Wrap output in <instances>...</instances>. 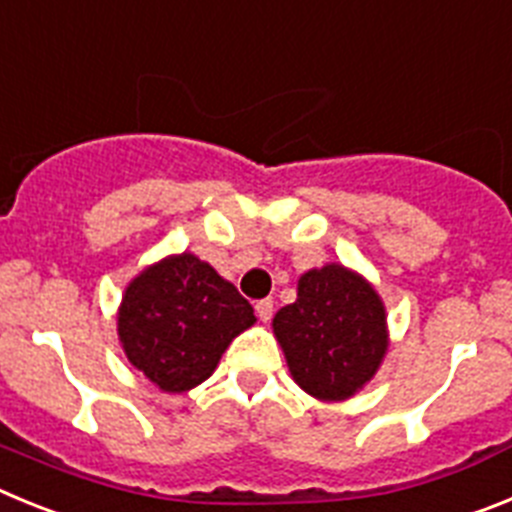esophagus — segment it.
Returning a JSON list of instances; mask_svg holds the SVG:
<instances>
[{
    "label": "esophagus",
    "mask_w": 512,
    "mask_h": 512,
    "mask_svg": "<svg viewBox=\"0 0 512 512\" xmlns=\"http://www.w3.org/2000/svg\"><path fill=\"white\" fill-rule=\"evenodd\" d=\"M255 311H257V316H260V321H265L267 324V321L273 319V311H275L273 298H262V301H257Z\"/></svg>",
    "instance_id": "obj_1"
}]
</instances>
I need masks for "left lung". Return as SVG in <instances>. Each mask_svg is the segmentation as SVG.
<instances>
[{
	"label": "left lung",
	"mask_w": 512,
	"mask_h": 512,
	"mask_svg": "<svg viewBox=\"0 0 512 512\" xmlns=\"http://www.w3.org/2000/svg\"><path fill=\"white\" fill-rule=\"evenodd\" d=\"M273 329L293 380L321 400L357 393L388 349L380 298L342 265L308 270L296 303L275 313Z\"/></svg>",
	"instance_id": "obj_1"
}]
</instances>
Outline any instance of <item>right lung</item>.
Listing matches in <instances>:
<instances>
[{
    "mask_svg": "<svg viewBox=\"0 0 512 512\" xmlns=\"http://www.w3.org/2000/svg\"><path fill=\"white\" fill-rule=\"evenodd\" d=\"M252 324L250 301L193 255L147 267L132 280L119 308L127 359L165 393L204 382L229 342Z\"/></svg>",
    "mask_w": 512,
    "mask_h": 512,
    "instance_id": "add662e5",
    "label": "right lung"
}]
</instances>
